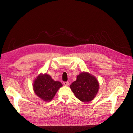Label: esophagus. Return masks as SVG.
Listing matches in <instances>:
<instances>
[{
	"label": "esophagus",
	"instance_id": "obj_1",
	"mask_svg": "<svg viewBox=\"0 0 133 133\" xmlns=\"http://www.w3.org/2000/svg\"><path fill=\"white\" fill-rule=\"evenodd\" d=\"M63 84H64V85H65V86H68L69 85V82H64V83H63Z\"/></svg>",
	"mask_w": 133,
	"mask_h": 133
}]
</instances>
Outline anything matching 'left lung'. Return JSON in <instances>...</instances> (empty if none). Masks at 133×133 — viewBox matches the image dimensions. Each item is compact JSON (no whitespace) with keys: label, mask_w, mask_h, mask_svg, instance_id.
<instances>
[{"label":"left lung","mask_w":133,"mask_h":133,"mask_svg":"<svg viewBox=\"0 0 133 133\" xmlns=\"http://www.w3.org/2000/svg\"><path fill=\"white\" fill-rule=\"evenodd\" d=\"M72 91L80 101L89 102L94 98L98 91L99 85L94 76L87 72H82L70 86Z\"/></svg>","instance_id":"8db88e82"}]
</instances>
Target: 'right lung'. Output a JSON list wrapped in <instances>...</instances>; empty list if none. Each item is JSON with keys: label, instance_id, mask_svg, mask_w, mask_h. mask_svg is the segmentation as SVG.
<instances>
[{"label": "right lung", "instance_id": "add662e5", "mask_svg": "<svg viewBox=\"0 0 133 133\" xmlns=\"http://www.w3.org/2000/svg\"><path fill=\"white\" fill-rule=\"evenodd\" d=\"M33 86L36 95L44 101L49 102L63 85L60 82L54 81L49 75L41 74L34 80Z\"/></svg>", "mask_w": 133, "mask_h": 133}]
</instances>
